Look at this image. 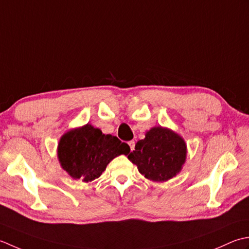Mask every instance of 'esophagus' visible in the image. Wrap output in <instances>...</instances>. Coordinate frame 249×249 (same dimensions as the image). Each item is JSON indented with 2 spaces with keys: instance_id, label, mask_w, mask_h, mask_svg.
<instances>
[{
  "instance_id": "1",
  "label": "esophagus",
  "mask_w": 249,
  "mask_h": 249,
  "mask_svg": "<svg viewBox=\"0 0 249 249\" xmlns=\"http://www.w3.org/2000/svg\"><path fill=\"white\" fill-rule=\"evenodd\" d=\"M128 144H129V146H130V149L133 150L134 147H135V142H134V141H130Z\"/></svg>"
}]
</instances>
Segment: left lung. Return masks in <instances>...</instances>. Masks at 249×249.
<instances>
[{
	"instance_id": "left-lung-1",
	"label": "left lung",
	"mask_w": 249,
	"mask_h": 249,
	"mask_svg": "<svg viewBox=\"0 0 249 249\" xmlns=\"http://www.w3.org/2000/svg\"><path fill=\"white\" fill-rule=\"evenodd\" d=\"M187 157L184 139L174 131L155 126L139 141L128 159L153 181H166L179 173Z\"/></svg>"
}]
</instances>
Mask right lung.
<instances>
[{
  "label": "right lung",
  "instance_id": "right-lung-1",
  "mask_svg": "<svg viewBox=\"0 0 249 249\" xmlns=\"http://www.w3.org/2000/svg\"><path fill=\"white\" fill-rule=\"evenodd\" d=\"M129 153L128 144L117 136L103 134L89 124L67 132L58 145V159L62 169L74 179L86 182L99 178L111 160Z\"/></svg>",
  "mask_w": 249,
  "mask_h": 249
}]
</instances>
